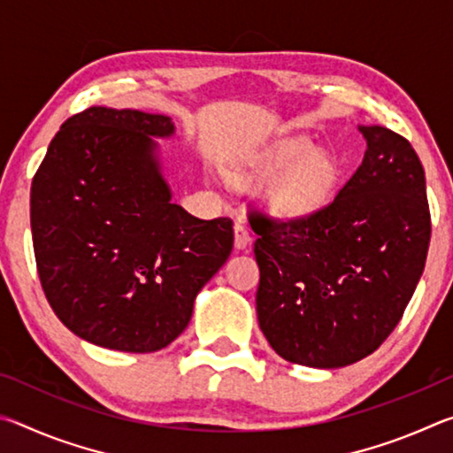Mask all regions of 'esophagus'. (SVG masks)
<instances>
[{"label": "esophagus", "mask_w": 453, "mask_h": 453, "mask_svg": "<svg viewBox=\"0 0 453 453\" xmlns=\"http://www.w3.org/2000/svg\"><path fill=\"white\" fill-rule=\"evenodd\" d=\"M234 243H235V250H245L251 243L250 229L242 219H237L234 226Z\"/></svg>", "instance_id": "1"}]
</instances>
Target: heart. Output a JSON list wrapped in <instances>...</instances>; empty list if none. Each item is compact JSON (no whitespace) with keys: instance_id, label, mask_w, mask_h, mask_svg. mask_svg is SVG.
Instances as JSON below:
<instances>
[{"instance_id":"obj_1","label":"heart","mask_w":453,"mask_h":453,"mask_svg":"<svg viewBox=\"0 0 453 453\" xmlns=\"http://www.w3.org/2000/svg\"><path fill=\"white\" fill-rule=\"evenodd\" d=\"M267 205L275 218L308 219L332 199L340 165L335 157L305 137H289L235 165L232 180L237 186L257 188L267 181Z\"/></svg>"}]
</instances>
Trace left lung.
<instances>
[{
  "label": "left lung",
  "instance_id": "obj_1",
  "mask_svg": "<svg viewBox=\"0 0 453 453\" xmlns=\"http://www.w3.org/2000/svg\"><path fill=\"white\" fill-rule=\"evenodd\" d=\"M359 132L362 165L316 216L254 211L257 321L291 364L332 370L373 354L424 273L432 219L418 153L388 127Z\"/></svg>",
  "mask_w": 453,
  "mask_h": 453
}]
</instances>
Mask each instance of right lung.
Masks as SVG:
<instances>
[{"label":"right lung","mask_w":453,"mask_h":453,"mask_svg":"<svg viewBox=\"0 0 453 453\" xmlns=\"http://www.w3.org/2000/svg\"><path fill=\"white\" fill-rule=\"evenodd\" d=\"M173 132L159 113L88 107L61 126L34 175L43 294L61 324L96 346H170L232 254V219H199L172 203L151 137Z\"/></svg>","instance_id":"obj_1"}]
</instances>
